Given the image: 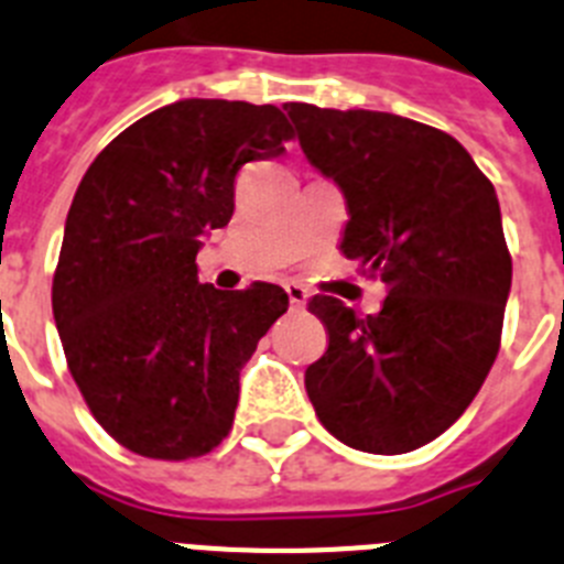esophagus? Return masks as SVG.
I'll list each match as a JSON object with an SVG mask.
<instances>
[{"label": "esophagus", "mask_w": 564, "mask_h": 564, "mask_svg": "<svg viewBox=\"0 0 564 564\" xmlns=\"http://www.w3.org/2000/svg\"><path fill=\"white\" fill-rule=\"evenodd\" d=\"M286 295H289V303H292L295 310H303L306 301H310V292H306L301 283H286Z\"/></svg>", "instance_id": "esophagus-1"}]
</instances>
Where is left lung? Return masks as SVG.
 Masks as SVG:
<instances>
[{"label":"left lung","instance_id":"left-lung-1","mask_svg":"<svg viewBox=\"0 0 564 564\" xmlns=\"http://www.w3.org/2000/svg\"><path fill=\"white\" fill-rule=\"evenodd\" d=\"M283 110L346 198L343 254L389 286L366 317L312 297L329 349L306 369V394L357 452H414L457 423L497 360L511 254L494 184L437 127L297 101Z\"/></svg>","mask_w":564,"mask_h":564}]
</instances>
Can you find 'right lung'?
<instances>
[{"label":"right lung","mask_w":564,"mask_h":564,"mask_svg":"<svg viewBox=\"0 0 564 564\" xmlns=\"http://www.w3.org/2000/svg\"><path fill=\"white\" fill-rule=\"evenodd\" d=\"M289 139L272 105L181 99L116 135L73 195L53 317L93 417L141 457H200L232 429L243 364L289 297L198 283L195 254L232 218L238 170Z\"/></svg>","instance_id":"obj_1"}]
</instances>
